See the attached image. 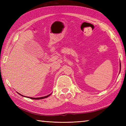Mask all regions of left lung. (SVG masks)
Listing matches in <instances>:
<instances>
[{"label": "left lung", "mask_w": 126, "mask_h": 126, "mask_svg": "<svg viewBox=\"0 0 126 126\" xmlns=\"http://www.w3.org/2000/svg\"><path fill=\"white\" fill-rule=\"evenodd\" d=\"M121 63H120V69H121Z\"/></svg>", "instance_id": "8db88e82"}]
</instances>
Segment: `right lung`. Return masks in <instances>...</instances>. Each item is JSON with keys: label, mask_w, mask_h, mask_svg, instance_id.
Wrapping results in <instances>:
<instances>
[{"label": "right lung", "mask_w": 126, "mask_h": 126, "mask_svg": "<svg viewBox=\"0 0 126 126\" xmlns=\"http://www.w3.org/2000/svg\"><path fill=\"white\" fill-rule=\"evenodd\" d=\"M18 94H19V93H18ZM19 94L22 95V94ZM50 95V94L48 95H46V96H45V97H39V98H32V97H27L29 98H31V99H44V98H47ZM22 96H24V95H22Z\"/></svg>", "instance_id": "1"}]
</instances>
